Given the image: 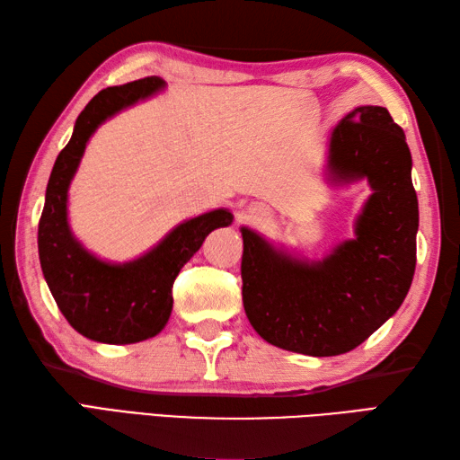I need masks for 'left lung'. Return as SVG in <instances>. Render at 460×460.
<instances>
[{
    "label": "left lung",
    "mask_w": 460,
    "mask_h": 460,
    "mask_svg": "<svg viewBox=\"0 0 460 460\" xmlns=\"http://www.w3.org/2000/svg\"><path fill=\"white\" fill-rule=\"evenodd\" d=\"M411 168L405 132L387 109L356 106L330 132L324 170L330 185H369L354 239L308 261L241 227L243 306L262 340L305 356H340L395 314L417 261Z\"/></svg>",
    "instance_id": "left-lung-1"
}]
</instances>
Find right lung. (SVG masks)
<instances>
[{
  "instance_id": "add662e5",
  "label": "right lung",
  "mask_w": 460,
  "mask_h": 460,
  "mask_svg": "<svg viewBox=\"0 0 460 460\" xmlns=\"http://www.w3.org/2000/svg\"><path fill=\"white\" fill-rule=\"evenodd\" d=\"M164 91L158 76L104 89L84 106L73 136L57 155L39 221V261L47 287L68 324L101 344H136L154 338L168 324L172 287L181 267L213 229L229 227L225 208L185 219L144 255L111 262L86 249L68 225V188L91 136L112 116Z\"/></svg>"
}]
</instances>
